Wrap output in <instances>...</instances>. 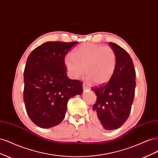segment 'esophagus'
<instances>
[{"instance_id":"esophagus-1","label":"esophagus","mask_w":158,"mask_h":158,"mask_svg":"<svg viewBox=\"0 0 158 158\" xmlns=\"http://www.w3.org/2000/svg\"><path fill=\"white\" fill-rule=\"evenodd\" d=\"M83 89H84V91H88V90H89V87H88L86 85H85V84H83Z\"/></svg>"}]
</instances>
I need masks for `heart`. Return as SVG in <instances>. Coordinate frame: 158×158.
<instances>
[{
    "instance_id": "1",
    "label": "heart",
    "mask_w": 158,
    "mask_h": 158,
    "mask_svg": "<svg viewBox=\"0 0 158 158\" xmlns=\"http://www.w3.org/2000/svg\"><path fill=\"white\" fill-rule=\"evenodd\" d=\"M64 64L70 77L80 78L85 68L86 79L102 85L107 83L115 71L117 55L111 47L87 43L76 48L73 55H66Z\"/></svg>"
}]
</instances>
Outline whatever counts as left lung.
Returning a JSON list of instances; mask_svg holds the SVG:
<instances>
[{"label": "left lung", "instance_id": "left-lung-1", "mask_svg": "<svg viewBox=\"0 0 158 158\" xmlns=\"http://www.w3.org/2000/svg\"><path fill=\"white\" fill-rule=\"evenodd\" d=\"M109 45L117 55L116 69L108 83L92 89L97 95L92 108L95 123L107 131L121 127L130 114L135 92V70L132 60L122 47Z\"/></svg>", "mask_w": 158, "mask_h": 158}]
</instances>
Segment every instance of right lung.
Returning a JSON list of instances; mask_svg holds the SVG:
<instances>
[{
    "instance_id": "add662e5",
    "label": "right lung",
    "mask_w": 158,
    "mask_h": 158,
    "mask_svg": "<svg viewBox=\"0 0 158 158\" xmlns=\"http://www.w3.org/2000/svg\"><path fill=\"white\" fill-rule=\"evenodd\" d=\"M78 41H48L28 56L23 73V101L28 116L49 128L63 120L70 98L83 92L82 83L67 77L64 59Z\"/></svg>"
}]
</instances>
